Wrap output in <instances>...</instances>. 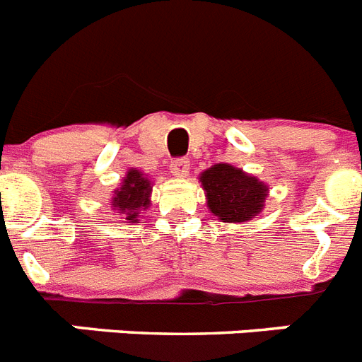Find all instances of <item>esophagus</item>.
<instances>
[{"label": "esophagus", "instance_id": "34e87169", "mask_svg": "<svg viewBox=\"0 0 362 362\" xmlns=\"http://www.w3.org/2000/svg\"><path fill=\"white\" fill-rule=\"evenodd\" d=\"M171 173L173 175H177V177H185L187 171H189V160L185 158V156H178V158L171 160Z\"/></svg>", "mask_w": 362, "mask_h": 362}]
</instances>
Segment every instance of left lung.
I'll return each instance as SVG.
<instances>
[{
  "mask_svg": "<svg viewBox=\"0 0 362 362\" xmlns=\"http://www.w3.org/2000/svg\"><path fill=\"white\" fill-rule=\"evenodd\" d=\"M206 189L207 206L224 222H244L260 213L268 187L242 169L216 163L200 177Z\"/></svg>",
  "mask_w": 362,
  "mask_h": 362,
  "instance_id": "left-lung-1",
  "label": "left lung"
}]
</instances>
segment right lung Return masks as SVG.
Instances as JSON below:
<instances>
[{
    "label": "right lung",
    "instance_id": "1",
    "mask_svg": "<svg viewBox=\"0 0 362 362\" xmlns=\"http://www.w3.org/2000/svg\"><path fill=\"white\" fill-rule=\"evenodd\" d=\"M151 189L153 187H151L149 180L142 177V173L131 169L122 187L116 189L115 197H112V207L124 213L125 220L138 222V215L149 207Z\"/></svg>",
    "mask_w": 362,
    "mask_h": 362
}]
</instances>
